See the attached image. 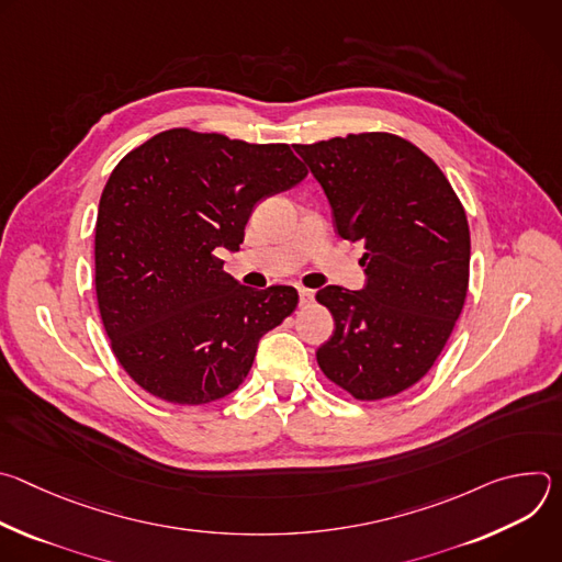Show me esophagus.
I'll use <instances>...</instances> for the list:
<instances>
[{"label": "esophagus", "mask_w": 562, "mask_h": 562, "mask_svg": "<svg viewBox=\"0 0 562 562\" xmlns=\"http://www.w3.org/2000/svg\"><path fill=\"white\" fill-rule=\"evenodd\" d=\"M297 295H300V304H306V302H311V300H313V295H315V293H313L311 289L300 286V289H297Z\"/></svg>", "instance_id": "1"}]
</instances>
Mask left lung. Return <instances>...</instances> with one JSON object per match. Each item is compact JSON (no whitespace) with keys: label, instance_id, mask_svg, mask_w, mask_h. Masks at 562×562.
<instances>
[{"label":"left lung","instance_id":"1","mask_svg":"<svg viewBox=\"0 0 562 562\" xmlns=\"http://www.w3.org/2000/svg\"><path fill=\"white\" fill-rule=\"evenodd\" d=\"M323 187L336 231L360 243V291H317L334 336L315 351L319 369L358 400L416 384L445 349L469 284L464 209L429 155L391 133L295 144Z\"/></svg>","mask_w":562,"mask_h":562}]
</instances>
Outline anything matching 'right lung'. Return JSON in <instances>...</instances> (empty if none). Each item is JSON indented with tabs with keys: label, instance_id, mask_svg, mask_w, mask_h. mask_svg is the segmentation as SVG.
Wrapping results in <instances>:
<instances>
[{
	"label": "right lung",
	"instance_id": "right-lung-1",
	"mask_svg": "<svg viewBox=\"0 0 562 562\" xmlns=\"http://www.w3.org/2000/svg\"><path fill=\"white\" fill-rule=\"evenodd\" d=\"M289 144L171 128L113 169L98 209L95 291L124 371L173 405L245 382L260 338L297 304L293 286H243L217 254L239 251L262 200L306 178Z\"/></svg>",
	"mask_w": 562,
	"mask_h": 562
}]
</instances>
